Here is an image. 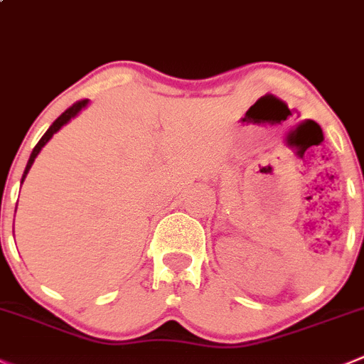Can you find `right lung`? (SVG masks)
I'll return each instance as SVG.
<instances>
[{"instance_id":"1","label":"right lung","mask_w":364,"mask_h":364,"mask_svg":"<svg viewBox=\"0 0 364 364\" xmlns=\"http://www.w3.org/2000/svg\"><path fill=\"white\" fill-rule=\"evenodd\" d=\"M87 107H88V100L77 101V103H74L73 107H70V108H67V110L63 112V114L60 115V117L56 119V121L53 122L51 126H49V129H48V132H46L44 135H42V139L38 140V144H37V146L33 147V151H31V154H30V160H28V164H26V168H24V174H23V179H21V183L24 181V178H26V174H28V172H30L31 165H33L35 158L38 156V153H41V151H42V147H44L46 144L49 142V140H51V136L55 135L56 132H60V129H62V126H65L67 122H70V119H74V117H76V115L80 114V112L83 110V108H87Z\"/></svg>"}]
</instances>
